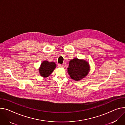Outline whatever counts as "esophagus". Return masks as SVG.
Segmentation results:
<instances>
[{"label": "esophagus", "instance_id": "1", "mask_svg": "<svg viewBox=\"0 0 125 125\" xmlns=\"http://www.w3.org/2000/svg\"><path fill=\"white\" fill-rule=\"evenodd\" d=\"M58 67H60V68H63V67H64V66H63V65H62V64H58Z\"/></svg>", "mask_w": 125, "mask_h": 125}]
</instances>
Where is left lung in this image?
I'll return each mask as SVG.
<instances>
[{"label": "left lung", "instance_id": "left-lung-1", "mask_svg": "<svg viewBox=\"0 0 125 125\" xmlns=\"http://www.w3.org/2000/svg\"><path fill=\"white\" fill-rule=\"evenodd\" d=\"M90 71V65L88 62L83 59L74 58L69 61L67 71L74 80L78 81L85 78Z\"/></svg>", "mask_w": 125, "mask_h": 125}]
</instances>
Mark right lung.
I'll return each mask as SVG.
<instances>
[{
  "mask_svg": "<svg viewBox=\"0 0 125 125\" xmlns=\"http://www.w3.org/2000/svg\"><path fill=\"white\" fill-rule=\"evenodd\" d=\"M56 67L54 62H49L48 61H44L40 65L39 72L40 75L44 78L48 77L54 71Z\"/></svg>",
  "mask_w": 125,
  "mask_h": 125,
  "instance_id": "right-lung-1",
  "label": "right lung"
}]
</instances>
